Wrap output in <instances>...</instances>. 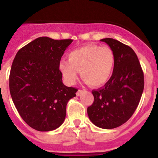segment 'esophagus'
Listing matches in <instances>:
<instances>
[{"label": "esophagus", "instance_id": "obj_1", "mask_svg": "<svg viewBox=\"0 0 158 158\" xmlns=\"http://www.w3.org/2000/svg\"><path fill=\"white\" fill-rule=\"evenodd\" d=\"M84 92H85V91H84V90H81V89H79V90H78V91L77 92V93H76L77 96H81V95L82 93H84Z\"/></svg>", "mask_w": 158, "mask_h": 158}]
</instances>
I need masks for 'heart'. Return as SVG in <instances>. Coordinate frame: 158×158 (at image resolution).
Masks as SVG:
<instances>
[{"mask_svg":"<svg viewBox=\"0 0 158 158\" xmlns=\"http://www.w3.org/2000/svg\"><path fill=\"white\" fill-rule=\"evenodd\" d=\"M115 65V55L109 47L87 45L71 51L68 61L62 60L58 68L64 80L69 85L76 83L78 72L82 79L93 87L108 81Z\"/></svg>","mask_w":158,"mask_h":158,"instance_id":"obj_1","label":"heart"}]
</instances>
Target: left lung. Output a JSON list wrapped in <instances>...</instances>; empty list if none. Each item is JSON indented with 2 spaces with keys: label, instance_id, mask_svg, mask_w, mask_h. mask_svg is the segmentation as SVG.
<instances>
[{
  "label": "left lung",
  "instance_id": "left-lung-1",
  "mask_svg": "<svg viewBox=\"0 0 158 158\" xmlns=\"http://www.w3.org/2000/svg\"><path fill=\"white\" fill-rule=\"evenodd\" d=\"M100 41L115 53V69L104 87L92 92L94 101L87 112L96 127L113 129L125 123L136 110L144 89V74L132 48L111 38Z\"/></svg>",
  "mask_w": 158,
  "mask_h": 158
}]
</instances>
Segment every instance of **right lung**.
Masks as SVG:
<instances>
[{
  "label": "right lung",
  "mask_w": 158,
  "mask_h": 158,
  "mask_svg": "<svg viewBox=\"0 0 158 158\" xmlns=\"http://www.w3.org/2000/svg\"><path fill=\"white\" fill-rule=\"evenodd\" d=\"M72 40L40 37L22 47L12 62L9 90L24 122L39 131L59 127L65 118L67 103L77 89L62 83L58 68Z\"/></svg>",
  "instance_id": "obj_1"
}]
</instances>
